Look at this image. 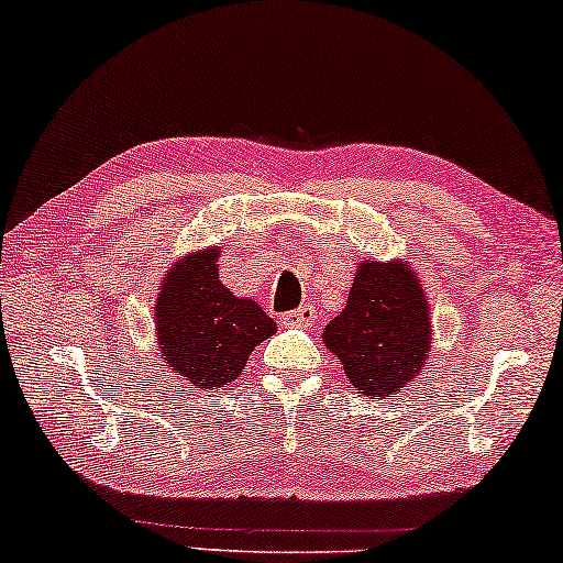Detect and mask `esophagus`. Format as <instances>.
I'll return each instance as SVG.
<instances>
[{
    "label": "esophagus",
    "mask_w": 563,
    "mask_h": 563,
    "mask_svg": "<svg viewBox=\"0 0 563 563\" xmlns=\"http://www.w3.org/2000/svg\"><path fill=\"white\" fill-rule=\"evenodd\" d=\"M314 319H317L314 306L303 303V306H298V309L288 311V314H283L280 322L286 327H309L311 322H314Z\"/></svg>",
    "instance_id": "34e87169"
}]
</instances>
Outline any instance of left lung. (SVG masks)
Segmentation results:
<instances>
[{
  "label": "left lung",
  "instance_id": "1",
  "mask_svg": "<svg viewBox=\"0 0 563 563\" xmlns=\"http://www.w3.org/2000/svg\"><path fill=\"white\" fill-rule=\"evenodd\" d=\"M322 340L347 382L376 400L416 379L431 351V317L408 262H361L345 309L324 327Z\"/></svg>",
  "mask_w": 563,
  "mask_h": 563
}]
</instances>
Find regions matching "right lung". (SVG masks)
Returning <instances> with one entry per match:
<instances>
[{
  "label": "right lung",
  "mask_w": 563,
  "mask_h": 563,
  "mask_svg": "<svg viewBox=\"0 0 563 563\" xmlns=\"http://www.w3.org/2000/svg\"><path fill=\"white\" fill-rule=\"evenodd\" d=\"M216 246L176 262L158 286L155 338L166 364L189 387L218 389L246 366L275 322L252 298L233 296L218 277Z\"/></svg>",
  "instance_id": "1"
}]
</instances>
